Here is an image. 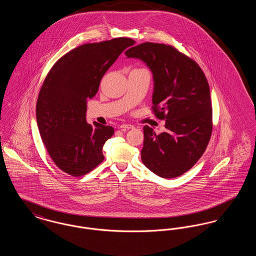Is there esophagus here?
<instances>
[{"label":"esophagus","instance_id":"34e87169","mask_svg":"<svg viewBox=\"0 0 256 256\" xmlns=\"http://www.w3.org/2000/svg\"><path fill=\"white\" fill-rule=\"evenodd\" d=\"M121 130H130L134 128V126L132 124H122L119 126Z\"/></svg>","mask_w":256,"mask_h":256}]
</instances>
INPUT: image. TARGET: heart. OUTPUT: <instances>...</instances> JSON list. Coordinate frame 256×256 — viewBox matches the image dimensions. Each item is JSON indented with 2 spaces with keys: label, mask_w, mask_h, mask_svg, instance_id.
Masks as SVG:
<instances>
[{
  "label": "heart",
  "mask_w": 256,
  "mask_h": 256,
  "mask_svg": "<svg viewBox=\"0 0 256 256\" xmlns=\"http://www.w3.org/2000/svg\"><path fill=\"white\" fill-rule=\"evenodd\" d=\"M137 70H142V69H137Z\"/></svg>",
  "instance_id": "b5f03b06"
}]
</instances>
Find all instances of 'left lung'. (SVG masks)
I'll return each instance as SVG.
<instances>
[{"mask_svg": "<svg viewBox=\"0 0 256 256\" xmlns=\"http://www.w3.org/2000/svg\"><path fill=\"white\" fill-rule=\"evenodd\" d=\"M146 63L154 76L152 111L166 132L144 126L141 159L163 178L190 170L204 154L212 132V108L206 74L196 61L170 45L146 42L126 50Z\"/></svg>", "mask_w": 256, "mask_h": 256, "instance_id": "left-lung-1", "label": "left lung"}]
</instances>
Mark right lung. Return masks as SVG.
I'll use <instances>...</instances> for the list:
<instances>
[{
	"instance_id": "add662e5",
	"label": "right lung",
	"mask_w": 256,
	"mask_h": 256,
	"mask_svg": "<svg viewBox=\"0 0 256 256\" xmlns=\"http://www.w3.org/2000/svg\"><path fill=\"white\" fill-rule=\"evenodd\" d=\"M135 41L120 37L82 45L56 62L40 89L36 120L41 139L54 164L82 176L104 159L102 146L114 128L86 122L87 98L96 95L102 78Z\"/></svg>"
}]
</instances>
